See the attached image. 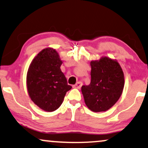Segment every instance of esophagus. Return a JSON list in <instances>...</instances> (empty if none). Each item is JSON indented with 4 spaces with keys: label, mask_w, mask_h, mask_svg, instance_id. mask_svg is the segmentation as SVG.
Segmentation results:
<instances>
[{
    "label": "esophagus",
    "mask_w": 148,
    "mask_h": 148,
    "mask_svg": "<svg viewBox=\"0 0 148 148\" xmlns=\"http://www.w3.org/2000/svg\"><path fill=\"white\" fill-rule=\"evenodd\" d=\"M82 82H78L76 83V84H75L73 86V88H80L82 87Z\"/></svg>",
    "instance_id": "obj_1"
}]
</instances>
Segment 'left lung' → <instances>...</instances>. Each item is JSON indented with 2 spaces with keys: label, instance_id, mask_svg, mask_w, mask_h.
Returning <instances> with one entry per match:
<instances>
[{
  "label": "left lung",
  "instance_id": "left-lung-1",
  "mask_svg": "<svg viewBox=\"0 0 148 148\" xmlns=\"http://www.w3.org/2000/svg\"><path fill=\"white\" fill-rule=\"evenodd\" d=\"M90 66V84L82 86L85 103L93 112L106 111L121 95L124 75L119 64L107 57L91 61Z\"/></svg>",
  "mask_w": 148,
  "mask_h": 148
}]
</instances>
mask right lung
Segmentation results:
<instances>
[{
  "instance_id": "obj_1",
  "label": "right lung",
  "mask_w": 148,
  "mask_h": 148,
  "mask_svg": "<svg viewBox=\"0 0 148 148\" xmlns=\"http://www.w3.org/2000/svg\"><path fill=\"white\" fill-rule=\"evenodd\" d=\"M62 61L53 49H43L33 60L27 75L31 99L42 110L52 112L62 103L72 86L60 69Z\"/></svg>"
}]
</instances>
